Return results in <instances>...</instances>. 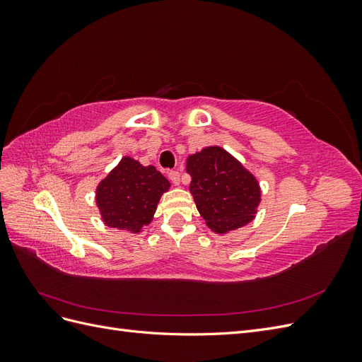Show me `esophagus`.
Instances as JSON below:
<instances>
[{
  "mask_svg": "<svg viewBox=\"0 0 362 362\" xmlns=\"http://www.w3.org/2000/svg\"><path fill=\"white\" fill-rule=\"evenodd\" d=\"M169 180H170L175 185H178L180 181H181L180 172H178V170H170V172H169Z\"/></svg>",
  "mask_w": 362,
  "mask_h": 362,
  "instance_id": "esophagus-1",
  "label": "esophagus"
}]
</instances>
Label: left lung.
<instances>
[{
	"label": "left lung",
	"instance_id": "1",
	"mask_svg": "<svg viewBox=\"0 0 362 362\" xmlns=\"http://www.w3.org/2000/svg\"><path fill=\"white\" fill-rule=\"evenodd\" d=\"M196 208L214 233L249 223L261 199L259 185L233 156L218 146L205 148L187 160Z\"/></svg>",
	"mask_w": 362,
	"mask_h": 362
}]
</instances>
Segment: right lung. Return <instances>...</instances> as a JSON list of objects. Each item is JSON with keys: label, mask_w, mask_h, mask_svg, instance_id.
<instances>
[{"label": "right lung", "mask_w": 362, "mask_h": 362, "mask_svg": "<svg viewBox=\"0 0 362 362\" xmlns=\"http://www.w3.org/2000/svg\"><path fill=\"white\" fill-rule=\"evenodd\" d=\"M169 181L154 166L124 157L96 189V204L107 226L140 233L152 221Z\"/></svg>", "instance_id": "right-lung-1"}]
</instances>
